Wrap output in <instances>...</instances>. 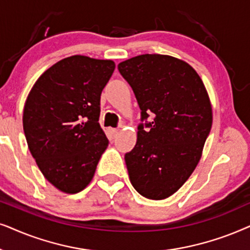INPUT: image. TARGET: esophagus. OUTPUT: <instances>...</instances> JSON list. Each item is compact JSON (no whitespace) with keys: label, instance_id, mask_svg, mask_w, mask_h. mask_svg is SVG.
Masks as SVG:
<instances>
[{"label":"esophagus","instance_id":"34e87169","mask_svg":"<svg viewBox=\"0 0 250 250\" xmlns=\"http://www.w3.org/2000/svg\"><path fill=\"white\" fill-rule=\"evenodd\" d=\"M107 132H108V136H109V138H114L116 135H118V129H114V128H109L108 130H107Z\"/></svg>","mask_w":250,"mask_h":250}]
</instances>
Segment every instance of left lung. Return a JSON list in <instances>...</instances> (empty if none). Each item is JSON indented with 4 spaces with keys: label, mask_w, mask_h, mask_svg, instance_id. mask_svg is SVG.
<instances>
[{
    "label": "left lung",
    "mask_w": 250,
    "mask_h": 250,
    "mask_svg": "<svg viewBox=\"0 0 250 250\" xmlns=\"http://www.w3.org/2000/svg\"><path fill=\"white\" fill-rule=\"evenodd\" d=\"M118 69L141 108L137 142L125 154L129 178L143 197L166 199L201 158L212 123L208 94L198 73L170 56L146 53L120 62Z\"/></svg>",
    "instance_id": "8db88e82"
}]
</instances>
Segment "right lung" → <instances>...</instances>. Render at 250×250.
I'll return each mask as SVG.
<instances>
[{"label": "right lung", "mask_w": 250, "mask_h": 250, "mask_svg": "<svg viewBox=\"0 0 250 250\" xmlns=\"http://www.w3.org/2000/svg\"><path fill=\"white\" fill-rule=\"evenodd\" d=\"M112 61L72 56L40 76L26 99L22 125L43 176L65 193L82 191L108 145L99 125L101 95Z\"/></svg>", "instance_id": "right-lung-1"}]
</instances>
